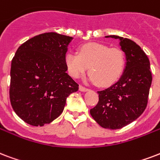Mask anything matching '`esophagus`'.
<instances>
[{
    "label": "esophagus",
    "instance_id": "1",
    "mask_svg": "<svg viewBox=\"0 0 160 160\" xmlns=\"http://www.w3.org/2000/svg\"><path fill=\"white\" fill-rule=\"evenodd\" d=\"M79 90H80V91H82V92H86V91H89L88 88H85V87H84V86H82V85H80Z\"/></svg>",
    "mask_w": 160,
    "mask_h": 160
}]
</instances>
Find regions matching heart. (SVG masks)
Returning a JSON list of instances; mask_svg holds the SVG:
<instances>
[{
    "label": "heart",
    "instance_id": "b5f03b06",
    "mask_svg": "<svg viewBox=\"0 0 160 160\" xmlns=\"http://www.w3.org/2000/svg\"><path fill=\"white\" fill-rule=\"evenodd\" d=\"M67 70L73 78H80L87 71L88 80L99 86H109L118 81L126 65L123 51L100 43H86L79 53L68 52L64 58Z\"/></svg>",
    "mask_w": 160,
    "mask_h": 160
}]
</instances>
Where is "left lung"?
<instances>
[{
    "label": "left lung",
    "mask_w": 160,
    "mask_h": 160,
    "mask_svg": "<svg viewBox=\"0 0 160 160\" xmlns=\"http://www.w3.org/2000/svg\"><path fill=\"white\" fill-rule=\"evenodd\" d=\"M126 58L122 75L114 85L97 91L99 102L91 109V117L100 126L108 129H120L128 125L144 112L152 83L149 59L133 41L116 35Z\"/></svg>",
    "instance_id": "left-lung-1"
}]
</instances>
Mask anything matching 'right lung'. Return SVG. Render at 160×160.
I'll list each match as a JSON object with an SVG mask.
<instances>
[{"mask_svg":"<svg viewBox=\"0 0 160 160\" xmlns=\"http://www.w3.org/2000/svg\"><path fill=\"white\" fill-rule=\"evenodd\" d=\"M72 37L46 32L18 48L11 66L10 101L16 114L32 126L50 123L64 111L79 85L66 73L64 58Z\"/></svg>","mask_w":160,"mask_h":160,"instance_id":"obj_1","label":"right lung"}]
</instances>
